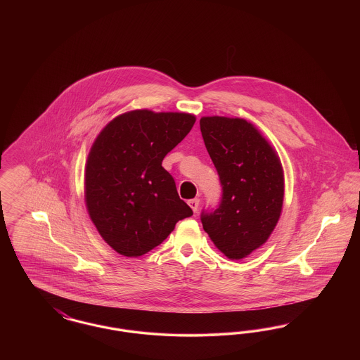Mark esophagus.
<instances>
[{"label": "esophagus", "mask_w": 360, "mask_h": 360, "mask_svg": "<svg viewBox=\"0 0 360 360\" xmlns=\"http://www.w3.org/2000/svg\"><path fill=\"white\" fill-rule=\"evenodd\" d=\"M188 206L193 209V212H197L198 210V206H200V200L198 198H193V200H188Z\"/></svg>", "instance_id": "34e87169"}]
</instances>
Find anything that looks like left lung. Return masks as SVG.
Returning <instances> with one entry per match:
<instances>
[{
  "mask_svg": "<svg viewBox=\"0 0 360 360\" xmlns=\"http://www.w3.org/2000/svg\"><path fill=\"white\" fill-rule=\"evenodd\" d=\"M200 127L223 188L220 204L204 209L201 223L225 257L243 259L266 243L279 220L282 166L266 139L243 119L202 117Z\"/></svg>",
  "mask_w": 360,
  "mask_h": 360,
  "instance_id": "obj_1",
  "label": "left lung"
}]
</instances>
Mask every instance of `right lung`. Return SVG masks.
Instances as JSON below:
<instances>
[{
  "label": "right lung",
  "mask_w": 360,
  "mask_h": 360,
  "mask_svg": "<svg viewBox=\"0 0 360 360\" xmlns=\"http://www.w3.org/2000/svg\"><path fill=\"white\" fill-rule=\"evenodd\" d=\"M194 122L188 113L132 110L96 139L86 165V206L100 235L121 255L147 254L193 214L162 162Z\"/></svg>",
  "instance_id": "right-lung-1"
}]
</instances>
